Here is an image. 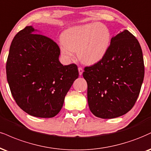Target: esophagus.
I'll use <instances>...</instances> for the list:
<instances>
[{"label": "esophagus", "instance_id": "34e87169", "mask_svg": "<svg viewBox=\"0 0 151 151\" xmlns=\"http://www.w3.org/2000/svg\"><path fill=\"white\" fill-rule=\"evenodd\" d=\"M78 70H79V75H81V74H82V73H83V72L82 68H81V67H79V68H78Z\"/></svg>", "mask_w": 151, "mask_h": 151}]
</instances>
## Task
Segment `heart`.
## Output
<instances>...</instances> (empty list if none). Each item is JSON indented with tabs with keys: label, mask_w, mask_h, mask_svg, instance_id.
Listing matches in <instances>:
<instances>
[{
	"label": "heart",
	"mask_w": 151,
	"mask_h": 151,
	"mask_svg": "<svg viewBox=\"0 0 151 151\" xmlns=\"http://www.w3.org/2000/svg\"><path fill=\"white\" fill-rule=\"evenodd\" d=\"M111 32L106 25L89 23L67 29L62 35V52L70 59L77 51L79 60L86 65L100 62L108 52Z\"/></svg>",
	"instance_id": "heart-1"
}]
</instances>
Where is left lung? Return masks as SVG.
Masks as SVG:
<instances>
[{
	"label": "left lung",
	"instance_id": "8db88e82",
	"mask_svg": "<svg viewBox=\"0 0 151 151\" xmlns=\"http://www.w3.org/2000/svg\"><path fill=\"white\" fill-rule=\"evenodd\" d=\"M91 112L102 119L124 115L134 107L144 77L143 52L139 41L128 30L111 39L101 61L85 67Z\"/></svg>",
	"mask_w": 151,
	"mask_h": 151
}]
</instances>
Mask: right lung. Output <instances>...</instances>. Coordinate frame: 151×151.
Returning <instances> with one entry per match:
<instances>
[{"instance_id":"obj_1","label":"right lung","mask_w":151,"mask_h":151,"mask_svg":"<svg viewBox=\"0 0 151 151\" xmlns=\"http://www.w3.org/2000/svg\"><path fill=\"white\" fill-rule=\"evenodd\" d=\"M27 26L12 40L6 63L10 91L18 106L37 117H55L79 77L75 64L63 65L53 40Z\"/></svg>"}]
</instances>
